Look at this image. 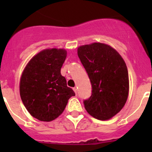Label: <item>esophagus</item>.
I'll list each match as a JSON object with an SVG mask.
<instances>
[{"mask_svg":"<svg viewBox=\"0 0 152 152\" xmlns=\"http://www.w3.org/2000/svg\"><path fill=\"white\" fill-rule=\"evenodd\" d=\"M73 91L75 92V93H76V95H77V88H76V87H73Z\"/></svg>","mask_w":152,"mask_h":152,"instance_id":"34e87169","label":"esophagus"}]
</instances>
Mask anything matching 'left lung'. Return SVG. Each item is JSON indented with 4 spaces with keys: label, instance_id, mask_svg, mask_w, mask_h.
I'll return each mask as SVG.
<instances>
[{
    "label": "left lung",
    "instance_id": "left-lung-1",
    "mask_svg": "<svg viewBox=\"0 0 152 152\" xmlns=\"http://www.w3.org/2000/svg\"><path fill=\"white\" fill-rule=\"evenodd\" d=\"M77 53L92 85L91 96L84 102L85 110L98 120H109L122 110L128 99L126 65L115 49L102 42L81 45Z\"/></svg>",
    "mask_w": 152,
    "mask_h": 152
}]
</instances>
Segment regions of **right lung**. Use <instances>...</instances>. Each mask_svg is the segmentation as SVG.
<instances>
[{
  "instance_id": "add662e5",
  "label": "right lung",
  "mask_w": 152,
  "mask_h": 152,
  "mask_svg": "<svg viewBox=\"0 0 152 152\" xmlns=\"http://www.w3.org/2000/svg\"><path fill=\"white\" fill-rule=\"evenodd\" d=\"M67 56L64 48H46L34 56L26 65L20 80V95L28 112L41 121L49 122L65 110L75 96L61 75Z\"/></svg>"
}]
</instances>
